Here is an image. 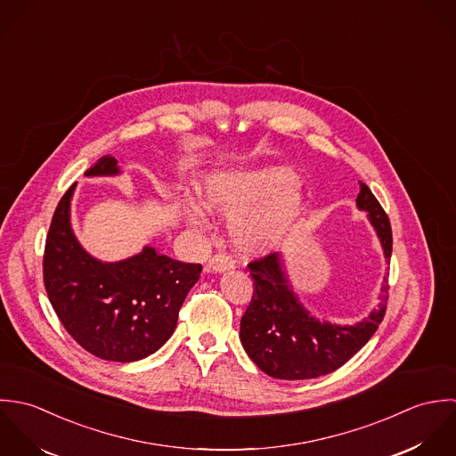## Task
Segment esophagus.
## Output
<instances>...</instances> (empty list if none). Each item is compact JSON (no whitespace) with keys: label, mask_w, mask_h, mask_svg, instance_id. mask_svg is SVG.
<instances>
[{"label":"esophagus","mask_w":456,"mask_h":456,"mask_svg":"<svg viewBox=\"0 0 456 456\" xmlns=\"http://www.w3.org/2000/svg\"><path fill=\"white\" fill-rule=\"evenodd\" d=\"M208 268H209L211 272H215V273H225V272H229V270L234 268V261H232L229 256H225V254H218V256H213V257L209 259Z\"/></svg>","instance_id":"obj_1"}]
</instances>
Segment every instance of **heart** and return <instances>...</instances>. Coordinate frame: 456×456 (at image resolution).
Returning <instances> with one entry per match:
<instances>
[{"instance_id":"obj_1","label":"heart","mask_w":456,"mask_h":456,"mask_svg":"<svg viewBox=\"0 0 456 456\" xmlns=\"http://www.w3.org/2000/svg\"><path fill=\"white\" fill-rule=\"evenodd\" d=\"M199 195L206 209L231 216L229 238L243 256L280 248L308 208L296 171L283 164L213 171L199 183ZM182 208L190 224H204V208L195 199L186 197Z\"/></svg>"}]
</instances>
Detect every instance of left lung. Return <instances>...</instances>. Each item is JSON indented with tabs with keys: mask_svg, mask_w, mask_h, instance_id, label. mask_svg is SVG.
Listing matches in <instances>:
<instances>
[{
	"mask_svg": "<svg viewBox=\"0 0 456 456\" xmlns=\"http://www.w3.org/2000/svg\"><path fill=\"white\" fill-rule=\"evenodd\" d=\"M356 206L366 213L389 265L393 236L389 218L371 190L360 182ZM254 280L252 301L241 317L240 340L248 358L265 373L283 380L315 379L347 363L377 331L387 301V274L379 305L356 324L317 319L299 301L281 252L248 265Z\"/></svg>",
	"mask_w": 456,
	"mask_h": 456,
	"instance_id": "8db88e82",
	"label": "left lung"
}]
</instances>
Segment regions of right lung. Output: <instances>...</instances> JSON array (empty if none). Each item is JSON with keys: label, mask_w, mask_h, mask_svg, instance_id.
<instances>
[{"label": "right lung", "mask_w": 456, "mask_h": 456, "mask_svg": "<svg viewBox=\"0 0 456 456\" xmlns=\"http://www.w3.org/2000/svg\"><path fill=\"white\" fill-rule=\"evenodd\" d=\"M118 160L102 157L85 176H119ZM74 183L61 197L45 241L44 283L69 335L93 356L130 363L157 353L175 333L188 290L202 266L175 261L153 245L105 263L72 229Z\"/></svg>", "instance_id": "1"}]
</instances>
